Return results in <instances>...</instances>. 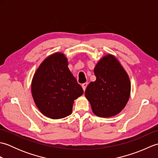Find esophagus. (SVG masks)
Segmentation results:
<instances>
[{
    "instance_id": "obj_1",
    "label": "esophagus",
    "mask_w": 158,
    "mask_h": 158,
    "mask_svg": "<svg viewBox=\"0 0 158 158\" xmlns=\"http://www.w3.org/2000/svg\"><path fill=\"white\" fill-rule=\"evenodd\" d=\"M87 85H88V83H83V84L81 85V86H82V88H83V89L84 90H85V89H86V87H87Z\"/></svg>"
}]
</instances>
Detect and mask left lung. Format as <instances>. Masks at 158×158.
Segmentation results:
<instances>
[{"mask_svg": "<svg viewBox=\"0 0 158 158\" xmlns=\"http://www.w3.org/2000/svg\"><path fill=\"white\" fill-rule=\"evenodd\" d=\"M95 81L90 82L85 92L93 113L100 117L119 113L128 101L131 85L128 75L113 55H106L97 63Z\"/></svg>", "mask_w": 158, "mask_h": 158, "instance_id": "left-lung-1", "label": "left lung"}]
</instances>
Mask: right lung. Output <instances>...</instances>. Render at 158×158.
I'll return each mask as SVG.
<instances>
[{
    "label": "right lung",
    "instance_id": "add662e5",
    "mask_svg": "<svg viewBox=\"0 0 158 158\" xmlns=\"http://www.w3.org/2000/svg\"><path fill=\"white\" fill-rule=\"evenodd\" d=\"M68 64L63 53H53L43 60L32 78L31 90L36 105L53 119L70 115L74 100L83 93Z\"/></svg>",
    "mask_w": 158,
    "mask_h": 158
}]
</instances>
